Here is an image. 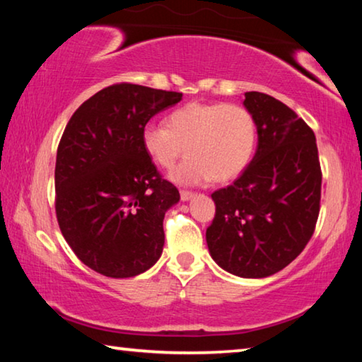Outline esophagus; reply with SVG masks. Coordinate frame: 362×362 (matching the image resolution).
<instances>
[{
  "label": "esophagus",
  "mask_w": 362,
  "mask_h": 362,
  "mask_svg": "<svg viewBox=\"0 0 362 362\" xmlns=\"http://www.w3.org/2000/svg\"><path fill=\"white\" fill-rule=\"evenodd\" d=\"M194 196V193L193 192H187V189H182L180 192V198H182V201H189Z\"/></svg>",
  "instance_id": "obj_1"
}]
</instances>
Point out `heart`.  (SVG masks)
<instances>
[{"instance_id": "heart-1", "label": "heart", "mask_w": 362, "mask_h": 362, "mask_svg": "<svg viewBox=\"0 0 362 362\" xmlns=\"http://www.w3.org/2000/svg\"><path fill=\"white\" fill-rule=\"evenodd\" d=\"M146 156L170 169L185 148L187 158L170 173L177 185L228 182L240 175L257 146V122L238 103L189 102L170 112L166 126L148 122L140 132Z\"/></svg>"}]
</instances>
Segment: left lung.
Masks as SVG:
<instances>
[{
    "mask_svg": "<svg viewBox=\"0 0 362 362\" xmlns=\"http://www.w3.org/2000/svg\"><path fill=\"white\" fill-rule=\"evenodd\" d=\"M257 122V151L233 182L212 193L216 217L206 230L209 254L235 276L281 272L313 236L321 201L315 132L272 95L244 94Z\"/></svg>",
    "mask_w": 362,
    "mask_h": 362,
    "instance_id": "obj_1",
    "label": "left lung"
}]
</instances>
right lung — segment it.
Returning a JSON list of instances; mask_svg holds the SVG:
<instances>
[{
    "mask_svg": "<svg viewBox=\"0 0 362 362\" xmlns=\"http://www.w3.org/2000/svg\"><path fill=\"white\" fill-rule=\"evenodd\" d=\"M180 100L173 90L113 84L65 127L56 159L57 222L78 259L103 276H137L163 254L164 214L180 194L146 156L140 132Z\"/></svg>",
    "mask_w": 362,
    "mask_h": 362,
    "instance_id": "1",
    "label": "right lung"
}]
</instances>
